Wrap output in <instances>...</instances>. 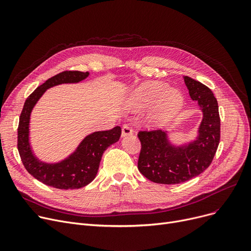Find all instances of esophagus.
Here are the masks:
<instances>
[{
  "mask_svg": "<svg viewBox=\"0 0 251 251\" xmlns=\"http://www.w3.org/2000/svg\"><path fill=\"white\" fill-rule=\"evenodd\" d=\"M132 134H133V130L131 129L128 125H124L122 127V137L129 136V135H132Z\"/></svg>",
  "mask_w": 251,
  "mask_h": 251,
  "instance_id": "obj_1",
  "label": "esophagus"
}]
</instances>
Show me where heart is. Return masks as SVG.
Listing matches in <instances>:
<instances>
[{
  "label": "heart",
  "mask_w": 251,
  "mask_h": 251,
  "mask_svg": "<svg viewBox=\"0 0 251 251\" xmlns=\"http://www.w3.org/2000/svg\"><path fill=\"white\" fill-rule=\"evenodd\" d=\"M155 102L150 123L153 126H161L181 111L184 98L178 90L171 89L167 83L150 81L134 89L129 97L128 107L132 110H141Z\"/></svg>",
  "instance_id": "heart-1"
}]
</instances>
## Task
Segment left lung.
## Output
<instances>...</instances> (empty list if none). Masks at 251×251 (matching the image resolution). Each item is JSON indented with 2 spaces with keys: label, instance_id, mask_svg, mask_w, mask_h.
<instances>
[{
  "label": "left lung",
  "instance_id": "1",
  "mask_svg": "<svg viewBox=\"0 0 251 251\" xmlns=\"http://www.w3.org/2000/svg\"><path fill=\"white\" fill-rule=\"evenodd\" d=\"M190 98L199 102L202 121L199 136L185 146H173L167 131H139V172L159 184H179L199 176L212 164L220 142L221 120L217 99L207 86L184 76Z\"/></svg>",
  "mask_w": 251,
  "mask_h": 251
}]
</instances>
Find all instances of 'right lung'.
Here are the masks:
<instances>
[{"instance_id": "right-lung-1", "label": "right lung", "mask_w": 251, "mask_h": 251, "mask_svg": "<svg viewBox=\"0 0 251 251\" xmlns=\"http://www.w3.org/2000/svg\"><path fill=\"white\" fill-rule=\"evenodd\" d=\"M88 75V72L80 71L61 72L38 86L24 102L18 125V151L27 172L48 186L58 189H78L86 186L98 174L103 151L121 136V127L119 126L108 131H97L87 135L67 159L55 164L44 163L33 154L29 143V121L37 100L50 87L80 82Z\"/></svg>"}]
</instances>
